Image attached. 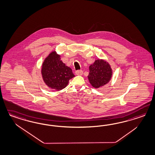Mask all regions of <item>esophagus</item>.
Here are the masks:
<instances>
[{"label": "esophagus", "instance_id": "34e87169", "mask_svg": "<svg viewBox=\"0 0 155 155\" xmlns=\"http://www.w3.org/2000/svg\"><path fill=\"white\" fill-rule=\"evenodd\" d=\"M75 73L77 75H82L83 74V71L82 70H77L76 71Z\"/></svg>", "mask_w": 155, "mask_h": 155}]
</instances>
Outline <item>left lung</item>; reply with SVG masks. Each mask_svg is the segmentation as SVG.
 I'll return each instance as SVG.
<instances>
[{"instance_id": "1", "label": "left lung", "mask_w": 155, "mask_h": 155, "mask_svg": "<svg viewBox=\"0 0 155 155\" xmlns=\"http://www.w3.org/2000/svg\"><path fill=\"white\" fill-rule=\"evenodd\" d=\"M112 76V69L110 64L104 60H96L90 66L88 80L92 87L96 88L107 84Z\"/></svg>"}]
</instances>
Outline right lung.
I'll return each mask as SVG.
<instances>
[{"mask_svg":"<svg viewBox=\"0 0 155 155\" xmlns=\"http://www.w3.org/2000/svg\"><path fill=\"white\" fill-rule=\"evenodd\" d=\"M41 74L45 84L56 90H63L75 76L71 68L61 61L60 55L54 51L46 58L42 65Z\"/></svg>","mask_w":155,"mask_h":155,"instance_id":"add662e5","label":"right lung"}]
</instances>
